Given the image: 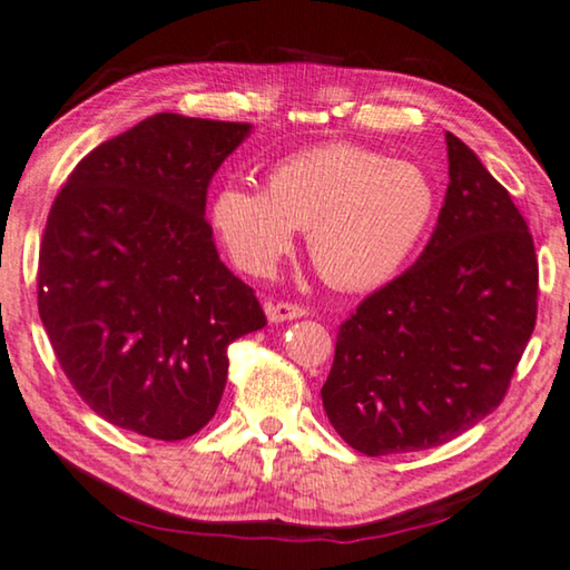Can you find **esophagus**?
<instances>
[{
	"instance_id": "esophagus-1",
	"label": "esophagus",
	"mask_w": 570,
	"mask_h": 570,
	"mask_svg": "<svg viewBox=\"0 0 570 570\" xmlns=\"http://www.w3.org/2000/svg\"><path fill=\"white\" fill-rule=\"evenodd\" d=\"M304 307H299V304H288V302H276V304H268L266 307V317L271 322H288V320H299L304 317Z\"/></svg>"
}]
</instances>
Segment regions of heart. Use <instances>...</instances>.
<instances>
[{"instance_id": "heart-1", "label": "heart", "mask_w": 570, "mask_h": 570, "mask_svg": "<svg viewBox=\"0 0 570 570\" xmlns=\"http://www.w3.org/2000/svg\"><path fill=\"white\" fill-rule=\"evenodd\" d=\"M435 207V189L417 164L335 142L284 158L271 168L266 191L223 186L209 223L235 266L258 278L292 250L294 230H307L325 282L363 292L404 268Z\"/></svg>"}]
</instances>
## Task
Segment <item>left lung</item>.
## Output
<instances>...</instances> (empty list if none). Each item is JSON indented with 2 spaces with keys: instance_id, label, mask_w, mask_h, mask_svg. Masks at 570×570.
I'll list each match as a JSON object with an SVG mask.
<instances>
[{
  "instance_id": "obj_1",
  "label": "left lung",
  "mask_w": 570,
  "mask_h": 570,
  "mask_svg": "<svg viewBox=\"0 0 570 570\" xmlns=\"http://www.w3.org/2000/svg\"><path fill=\"white\" fill-rule=\"evenodd\" d=\"M448 191L420 258L340 325L322 406L366 455L443 445L494 412L538 314L528 223L453 132Z\"/></svg>"
}]
</instances>
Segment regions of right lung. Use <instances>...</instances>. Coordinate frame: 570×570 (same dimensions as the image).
I'll return each mask as SVG.
<instances>
[{"label": "right lung", "mask_w": 570, "mask_h": 570, "mask_svg": "<svg viewBox=\"0 0 570 570\" xmlns=\"http://www.w3.org/2000/svg\"><path fill=\"white\" fill-rule=\"evenodd\" d=\"M253 125L160 112L81 158L50 207L38 312L101 420L184 440L215 417L227 345L266 325L219 261L207 186Z\"/></svg>", "instance_id": "1"}]
</instances>
